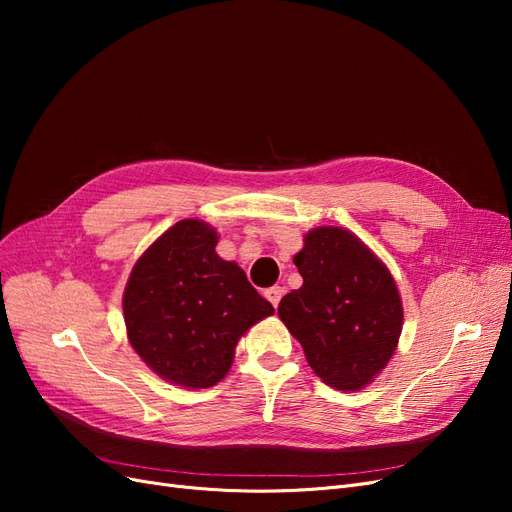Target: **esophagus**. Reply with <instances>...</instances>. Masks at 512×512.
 <instances>
[{
	"label": "esophagus",
	"instance_id": "esophagus-1",
	"mask_svg": "<svg viewBox=\"0 0 512 512\" xmlns=\"http://www.w3.org/2000/svg\"><path fill=\"white\" fill-rule=\"evenodd\" d=\"M282 294H284V288H282V286H271V288H267V290H265V297L271 301V305H273V307L280 305Z\"/></svg>",
	"mask_w": 512,
	"mask_h": 512
}]
</instances>
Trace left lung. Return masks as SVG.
Masks as SVG:
<instances>
[{
	"mask_svg": "<svg viewBox=\"0 0 512 512\" xmlns=\"http://www.w3.org/2000/svg\"><path fill=\"white\" fill-rule=\"evenodd\" d=\"M292 260L303 286L286 294L277 314L322 382L339 391L363 389L389 363L404 324L391 271L337 226L309 230Z\"/></svg>",
	"mask_w": 512,
	"mask_h": 512,
	"instance_id": "obj_1",
	"label": "left lung"
}]
</instances>
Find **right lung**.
Returning a JSON list of instances; mask_svg holds the SVG:
<instances>
[{
	"label": "right lung",
	"instance_id": "obj_1",
	"mask_svg": "<svg viewBox=\"0 0 512 512\" xmlns=\"http://www.w3.org/2000/svg\"><path fill=\"white\" fill-rule=\"evenodd\" d=\"M218 232L181 220L138 258L123 290V320L136 354L185 389L218 384L241 335L273 314L237 262L215 252Z\"/></svg>",
	"mask_w": 512,
	"mask_h": 512
}]
</instances>
